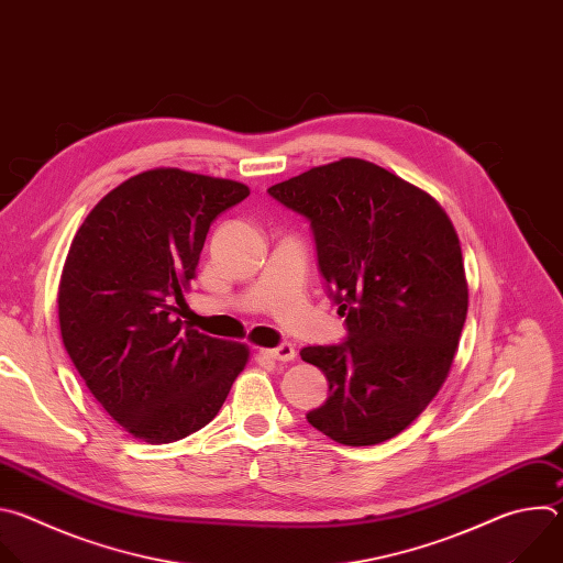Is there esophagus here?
Returning <instances> with one entry per match:
<instances>
[{
    "instance_id": "obj_1",
    "label": "esophagus",
    "mask_w": 563,
    "mask_h": 563,
    "mask_svg": "<svg viewBox=\"0 0 563 563\" xmlns=\"http://www.w3.org/2000/svg\"><path fill=\"white\" fill-rule=\"evenodd\" d=\"M265 356H267V358H274V361L287 363V361H294V358H296V350H294L289 343H283V345H278V347L265 350Z\"/></svg>"
}]
</instances>
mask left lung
I'll use <instances>...</instances> for the list:
<instances>
[{"mask_svg": "<svg viewBox=\"0 0 563 563\" xmlns=\"http://www.w3.org/2000/svg\"><path fill=\"white\" fill-rule=\"evenodd\" d=\"M267 191L309 220L320 276L347 325L345 343L300 350L330 383L307 421L343 445L383 443L450 374L467 313L459 235L430 194L361 157Z\"/></svg>", "mask_w": 563, "mask_h": 563, "instance_id": "obj_1", "label": "left lung"}]
</instances>
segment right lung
Segmentation results:
<instances>
[{"label":"right lung","instance_id":"right-lung-1","mask_svg":"<svg viewBox=\"0 0 563 563\" xmlns=\"http://www.w3.org/2000/svg\"><path fill=\"white\" fill-rule=\"evenodd\" d=\"M247 196L243 183L159 167L109 191L73 238L57 291L62 341L135 439L172 443L205 428L250 361L247 345L180 320L211 222Z\"/></svg>","mask_w":563,"mask_h":563}]
</instances>
